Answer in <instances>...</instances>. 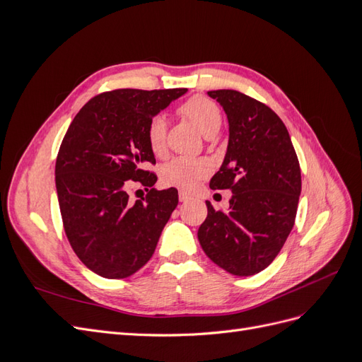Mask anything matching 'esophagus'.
I'll list each match as a JSON object with an SVG mask.
<instances>
[{"label":"esophagus","instance_id":"34e87169","mask_svg":"<svg viewBox=\"0 0 362 362\" xmlns=\"http://www.w3.org/2000/svg\"><path fill=\"white\" fill-rule=\"evenodd\" d=\"M178 198H180V201L181 202H187V201H190V198H192V196L187 193V192H180V194H178Z\"/></svg>","mask_w":362,"mask_h":362}]
</instances>
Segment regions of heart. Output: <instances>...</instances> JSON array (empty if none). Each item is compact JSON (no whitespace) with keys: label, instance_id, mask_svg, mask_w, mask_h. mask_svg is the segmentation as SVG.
<instances>
[{"label":"heart","instance_id":"b5f03b06","mask_svg":"<svg viewBox=\"0 0 362 362\" xmlns=\"http://www.w3.org/2000/svg\"><path fill=\"white\" fill-rule=\"evenodd\" d=\"M184 117L201 129L204 136H213L222 125V110L210 98L194 95L189 98L178 110ZM168 122L163 115L151 117L146 127V140L151 151L157 157L166 154ZM211 163L206 158L178 157L164 164L161 169V182L168 187L190 192L211 173Z\"/></svg>","mask_w":362,"mask_h":362}]
</instances>
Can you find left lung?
<instances>
[{"label":"left lung","mask_w":362,"mask_h":362,"mask_svg":"<svg viewBox=\"0 0 362 362\" xmlns=\"http://www.w3.org/2000/svg\"><path fill=\"white\" fill-rule=\"evenodd\" d=\"M229 122L228 151L213 190L229 189V210H214L199 226V243L231 275L250 276L276 258L294 226L300 166L288 131L270 107L237 90H211Z\"/></svg>","instance_id":"1"}]
</instances>
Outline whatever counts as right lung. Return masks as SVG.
I'll list each match as a JSON object with an SVG mask.
<instances>
[{"instance_id":"1","label":"right lung","mask_w":362,"mask_h":362,"mask_svg":"<svg viewBox=\"0 0 362 362\" xmlns=\"http://www.w3.org/2000/svg\"><path fill=\"white\" fill-rule=\"evenodd\" d=\"M187 89H116L93 96L76 113L57 154L56 187L63 228L83 264L107 279L144 267L178 205L177 189L156 190V164L146 140L151 117ZM139 182L145 199L129 201Z\"/></svg>"}]
</instances>
